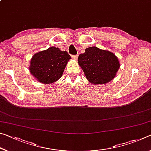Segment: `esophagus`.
<instances>
[{"instance_id":"obj_1","label":"esophagus","mask_w":151,"mask_h":151,"mask_svg":"<svg viewBox=\"0 0 151 151\" xmlns=\"http://www.w3.org/2000/svg\"><path fill=\"white\" fill-rule=\"evenodd\" d=\"M71 57H72V58H74V59L76 60V59H77V58H78V55H72V56H71Z\"/></svg>"}]
</instances>
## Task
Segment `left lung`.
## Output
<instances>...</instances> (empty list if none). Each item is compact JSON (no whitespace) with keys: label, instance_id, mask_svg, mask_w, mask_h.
<instances>
[{"label":"left lung","instance_id":"8db88e82","mask_svg":"<svg viewBox=\"0 0 151 151\" xmlns=\"http://www.w3.org/2000/svg\"><path fill=\"white\" fill-rule=\"evenodd\" d=\"M78 63L86 79L96 85L111 81L120 67L118 58L113 53L95 47L86 48L85 53L79 55Z\"/></svg>","mask_w":151,"mask_h":151}]
</instances>
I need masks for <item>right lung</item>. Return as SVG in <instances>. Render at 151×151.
<instances>
[{
  "label": "right lung",
  "instance_id": "1",
  "mask_svg": "<svg viewBox=\"0 0 151 151\" xmlns=\"http://www.w3.org/2000/svg\"><path fill=\"white\" fill-rule=\"evenodd\" d=\"M70 56L54 47L36 53L30 60V73L40 83H52L61 77Z\"/></svg>",
  "mask_w": 151,
  "mask_h": 151
}]
</instances>
